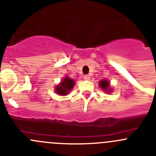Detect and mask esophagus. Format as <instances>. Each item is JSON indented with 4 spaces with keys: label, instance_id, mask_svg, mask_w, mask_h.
I'll return each instance as SVG.
<instances>
[{
    "label": "esophagus",
    "instance_id": "1",
    "mask_svg": "<svg viewBox=\"0 0 156 156\" xmlns=\"http://www.w3.org/2000/svg\"><path fill=\"white\" fill-rule=\"evenodd\" d=\"M90 78H91L90 75H84V79L86 80V81H88V80H90Z\"/></svg>",
    "mask_w": 156,
    "mask_h": 156
}]
</instances>
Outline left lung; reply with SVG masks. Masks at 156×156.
I'll return each instance as SVG.
<instances>
[{
    "mask_svg": "<svg viewBox=\"0 0 156 156\" xmlns=\"http://www.w3.org/2000/svg\"><path fill=\"white\" fill-rule=\"evenodd\" d=\"M99 85L103 90L105 91H110V89H108L109 88V82L107 81V80H102V81H100L99 83Z\"/></svg>",
    "mask_w": 156,
    "mask_h": 156,
    "instance_id": "8db88e82",
    "label": "left lung"
}]
</instances>
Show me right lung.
Wrapping results in <instances>:
<instances>
[{"label": "right lung", "mask_w": 156, "mask_h": 156, "mask_svg": "<svg viewBox=\"0 0 156 156\" xmlns=\"http://www.w3.org/2000/svg\"><path fill=\"white\" fill-rule=\"evenodd\" d=\"M75 85V81L74 80L71 79L69 78H65L63 81L61 82L59 85L55 88V91L58 94L61 95H66Z\"/></svg>", "instance_id": "add662e5"}]
</instances>
